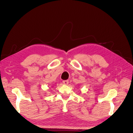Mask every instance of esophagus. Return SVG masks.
Listing matches in <instances>:
<instances>
[{"label":"esophagus","mask_w":133,"mask_h":133,"mask_svg":"<svg viewBox=\"0 0 133 133\" xmlns=\"http://www.w3.org/2000/svg\"><path fill=\"white\" fill-rule=\"evenodd\" d=\"M63 83L64 85H68V83H69V81H68V80L63 81Z\"/></svg>","instance_id":"1"}]
</instances>
